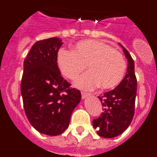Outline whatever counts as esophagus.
I'll return each mask as SVG.
<instances>
[{
    "label": "esophagus",
    "mask_w": 157,
    "mask_h": 157,
    "mask_svg": "<svg viewBox=\"0 0 157 157\" xmlns=\"http://www.w3.org/2000/svg\"><path fill=\"white\" fill-rule=\"evenodd\" d=\"M89 96H90V94H86V93H84V92H82V99H85L86 98L89 97Z\"/></svg>",
    "instance_id": "34e87169"
}]
</instances>
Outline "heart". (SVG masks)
Wrapping results in <instances>:
<instances>
[{
	"label": "heart",
	"mask_w": 157,
	"mask_h": 157,
	"mask_svg": "<svg viewBox=\"0 0 157 157\" xmlns=\"http://www.w3.org/2000/svg\"><path fill=\"white\" fill-rule=\"evenodd\" d=\"M56 61L62 74L70 79H75L86 66L89 72L75 81L76 87L86 90L99 86L102 90L115 88L122 81L127 68L123 55L98 40L78 41L72 51L62 48Z\"/></svg>",
	"instance_id": "1"
}]
</instances>
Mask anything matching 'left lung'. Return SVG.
I'll return each mask as SVG.
<instances>
[{"label":"left lung","mask_w":157,"mask_h":157,"mask_svg":"<svg viewBox=\"0 0 157 157\" xmlns=\"http://www.w3.org/2000/svg\"><path fill=\"white\" fill-rule=\"evenodd\" d=\"M119 45L128 62L127 74L116 88L98 97L104 107L103 112L93 120V127L98 130V135L105 138H114L127 130L134 114L137 94L134 62L128 51L121 44Z\"/></svg>","instance_id":"obj_1"}]
</instances>
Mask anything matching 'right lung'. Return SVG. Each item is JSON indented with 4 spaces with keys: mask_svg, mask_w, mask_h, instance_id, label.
<instances>
[{
    "mask_svg": "<svg viewBox=\"0 0 157 157\" xmlns=\"http://www.w3.org/2000/svg\"><path fill=\"white\" fill-rule=\"evenodd\" d=\"M62 44L58 37L37 41L23 62L21 94L26 116L36 130L49 136L65 131L81 101L80 91L70 88L58 67Z\"/></svg>",
    "mask_w": 157,
    "mask_h": 157,
    "instance_id": "right-lung-1",
    "label": "right lung"
}]
</instances>
